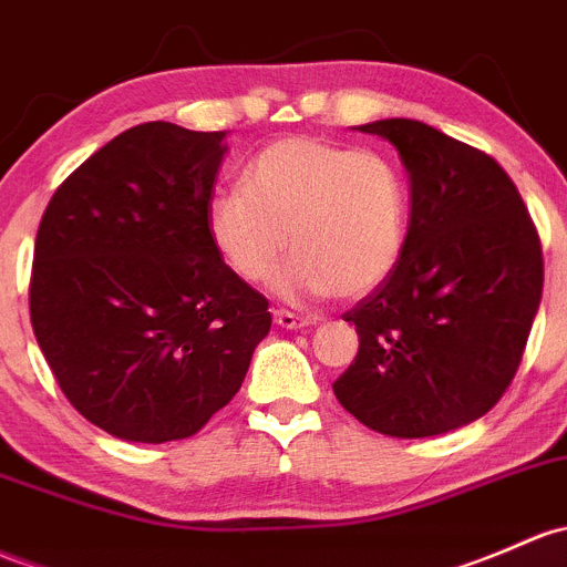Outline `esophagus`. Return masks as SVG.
<instances>
[{"instance_id": "34e87169", "label": "esophagus", "mask_w": 567, "mask_h": 567, "mask_svg": "<svg viewBox=\"0 0 567 567\" xmlns=\"http://www.w3.org/2000/svg\"><path fill=\"white\" fill-rule=\"evenodd\" d=\"M274 320H277L279 329H307V326H312L315 320L312 318H303V315H296V312H288V309H274Z\"/></svg>"}]
</instances>
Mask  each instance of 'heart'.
Returning <instances> with one entry per match:
<instances>
[{
	"instance_id": "1",
	"label": "heart",
	"mask_w": 567,
	"mask_h": 567,
	"mask_svg": "<svg viewBox=\"0 0 567 567\" xmlns=\"http://www.w3.org/2000/svg\"><path fill=\"white\" fill-rule=\"evenodd\" d=\"M206 230L241 282L274 277L285 299H361L391 277L408 247L410 189L380 152L320 138H282L214 195Z\"/></svg>"
}]
</instances>
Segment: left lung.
<instances>
[{"instance_id":"left-lung-1","label":"left lung","mask_w":567,"mask_h":567,"mask_svg":"<svg viewBox=\"0 0 567 567\" xmlns=\"http://www.w3.org/2000/svg\"><path fill=\"white\" fill-rule=\"evenodd\" d=\"M410 176V230L383 285L344 312L359 355L339 404L389 437H434L486 415L522 363L544 293V252L511 176L415 118L361 124Z\"/></svg>"}]
</instances>
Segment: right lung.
<instances>
[{"mask_svg": "<svg viewBox=\"0 0 567 567\" xmlns=\"http://www.w3.org/2000/svg\"><path fill=\"white\" fill-rule=\"evenodd\" d=\"M225 133L146 122L53 193L34 241L29 315L59 389L130 443L184 440L241 389L268 301L206 230Z\"/></svg>", "mask_w": 567, "mask_h": 567, "instance_id": "add662e5", "label": "right lung"}]
</instances>
